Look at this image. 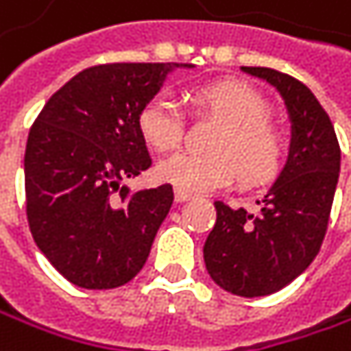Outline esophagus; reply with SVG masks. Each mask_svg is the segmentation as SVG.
Masks as SVG:
<instances>
[{
	"label": "esophagus",
	"instance_id": "obj_1",
	"mask_svg": "<svg viewBox=\"0 0 351 351\" xmlns=\"http://www.w3.org/2000/svg\"><path fill=\"white\" fill-rule=\"evenodd\" d=\"M190 198H192L190 192H186V190H176V200H178V202H186V200H190Z\"/></svg>",
	"mask_w": 351,
	"mask_h": 351
}]
</instances>
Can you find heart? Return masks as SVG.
Here are the masks:
<instances>
[{
  "mask_svg": "<svg viewBox=\"0 0 351 351\" xmlns=\"http://www.w3.org/2000/svg\"><path fill=\"white\" fill-rule=\"evenodd\" d=\"M198 115L219 121L206 143L208 153H180L157 165L161 182L186 192H210L238 176L246 186L271 182L283 167L285 141L269 119L265 99L248 84L223 80L194 90ZM138 130L159 153L176 151L186 134V119L169 95L149 99L138 113Z\"/></svg>",
  "mask_w": 351,
  "mask_h": 351,
  "instance_id": "obj_1",
  "label": "heart"
}]
</instances>
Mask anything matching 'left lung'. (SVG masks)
<instances>
[{
    "label": "left lung",
    "instance_id": "8db88e82",
    "mask_svg": "<svg viewBox=\"0 0 351 351\" xmlns=\"http://www.w3.org/2000/svg\"><path fill=\"white\" fill-rule=\"evenodd\" d=\"M273 84L291 117L287 163L258 210L215 200L217 221L204 242L210 279L242 298L269 295L308 269L327 234L341 149L333 123L311 88L271 68H242Z\"/></svg>",
    "mask_w": 351,
    "mask_h": 351
}]
</instances>
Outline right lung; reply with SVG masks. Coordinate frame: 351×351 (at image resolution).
Segmentation results:
<instances>
[{"label": "right lung", "instance_id": "add662e5", "mask_svg": "<svg viewBox=\"0 0 351 351\" xmlns=\"http://www.w3.org/2000/svg\"><path fill=\"white\" fill-rule=\"evenodd\" d=\"M171 68H86L45 103L28 132V228L38 250L78 287L111 289L134 279L171 208V184L132 196L121 186L151 167L138 113Z\"/></svg>", "mask_w": 351, "mask_h": 351}]
</instances>
